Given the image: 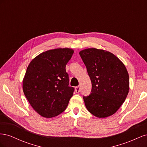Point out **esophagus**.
<instances>
[{
    "mask_svg": "<svg viewBox=\"0 0 147 147\" xmlns=\"http://www.w3.org/2000/svg\"><path fill=\"white\" fill-rule=\"evenodd\" d=\"M75 92H76L77 93H78L80 92V86H76L75 88Z\"/></svg>",
    "mask_w": 147,
    "mask_h": 147,
    "instance_id": "34e87169",
    "label": "esophagus"
}]
</instances>
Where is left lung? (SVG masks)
Instances as JSON below:
<instances>
[{
	"instance_id": "8db88e82",
	"label": "left lung",
	"mask_w": 147,
	"mask_h": 147,
	"mask_svg": "<svg viewBox=\"0 0 147 147\" xmlns=\"http://www.w3.org/2000/svg\"><path fill=\"white\" fill-rule=\"evenodd\" d=\"M92 83L91 93L83 96L91 114L106 118L116 113L129 90V78L125 65L113 53L94 48L79 53Z\"/></svg>"
}]
</instances>
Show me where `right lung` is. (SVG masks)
I'll use <instances>...</instances> for the list:
<instances>
[{"label":"right lung","mask_w":147,"mask_h":147,"mask_svg":"<svg viewBox=\"0 0 147 147\" xmlns=\"http://www.w3.org/2000/svg\"><path fill=\"white\" fill-rule=\"evenodd\" d=\"M71 48L43 52L29 64L23 81L25 96L35 111L50 118L67 108L74 88L69 86L65 65L74 54Z\"/></svg>","instance_id":"1"}]
</instances>
